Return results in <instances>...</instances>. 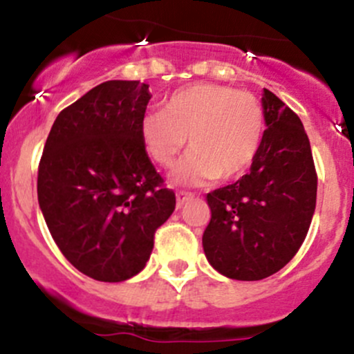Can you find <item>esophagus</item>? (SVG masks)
Wrapping results in <instances>:
<instances>
[{
  "label": "esophagus",
  "instance_id": "esophagus-1",
  "mask_svg": "<svg viewBox=\"0 0 354 354\" xmlns=\"http://www.w3.org/2000/svg\"><path fill=\"white\" fill-rule=\"evenodd\" d=\"M190 198H194V194H192V192H183V190L176 192V205L178 207H181L185 202H188Z\"/></svg>",
  "mask_w": 354,
  "mask_h": 354
}]
</instances>
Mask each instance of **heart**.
<instances>
[{"label": "heart", "mask_w": 354, "mask_h": 354, "mask_svg": "<svg viewBox=\"0 0 354 354\" xmlns=\"http://www.w3.org/2000/svg\"><path fill=\"white\" fill-rule=\"evenodd\" d=\"M266 133V113L253 94L219 84H194L173 92L164 111L140 121L145 152L169 169L183 149L192 151L176 171L180 183L198 185L241 176L253 164Z\"/></svg>", "instance_id": "heart-1"}]
</instances>
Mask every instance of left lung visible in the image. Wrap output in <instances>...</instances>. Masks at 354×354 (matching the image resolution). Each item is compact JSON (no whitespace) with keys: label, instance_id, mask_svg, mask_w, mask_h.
<instances>
[{"label":"left lung","instance_id":"8db88e82","mask_svg":"<svg viewBox=\"0 0 354 354\" xmlns=\"http://www.w3.org/2000/svg\"><path fill=\"white\" fill-rule=\"evenodd\" d=\"M267 130L250 173L207 194L202 236L210 266L230 279L260 281L296 255L312 223L317 171L301 120L263 88Z\"/></svg>","mask_w":354,"mask_h":354}]
</instances>
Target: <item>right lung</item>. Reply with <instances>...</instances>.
I'll return each instance as SVG.
<instances>
[{"label": "right lung", "instance_id": "right-lung-1", "mask_svg": "<svg viewBox=\"0 0 354 354\" xmlns=\"http://www.w3.org/2000/svg\"><path fill=\"white\" fill-rule=\"evenodd\" d=\"M149 85L109 80L56 118L39 162L37 198L53 240L85 276L120 283L137 276L174 192L140 138Z\"/></svg>", "mask_w": 354, "mask_h": 354}]
</instances>
